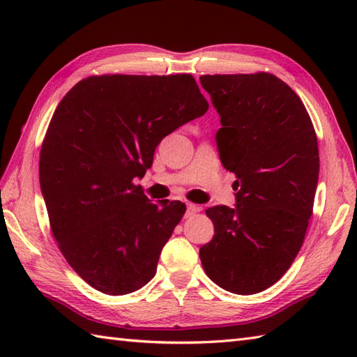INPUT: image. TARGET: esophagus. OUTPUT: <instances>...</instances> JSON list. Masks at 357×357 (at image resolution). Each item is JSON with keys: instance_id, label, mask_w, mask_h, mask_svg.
Segmentation results:
<instances>
[{"instance_id": "esophagus-1", "label": "esophagus", "mask_w": 357, "mask_h": 357, "mask_svg": "<svg viewBox=\"0 0 357 357\" xmlns=\"http://www.w3.org/2000/svg\"><path fill=\"white\" fill-rule=\"evenodd\" d=\"M198 211H201V207H199V206H196V204H187L185 218H190V216L198 213Z\"/></svg>"}]
</instances>
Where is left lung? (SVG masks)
<instances>
[{
  "mask_svg": "<svg viewBox=\"0 0 357 357\" xmlns=\"http://www.w3.org/2000/svg\"><path fill=\"white\" fill-rule=\"evenodd\" d=\"M221 116V162L236 174V206L206 213L215 236L199 257L207 276L236 294L264 291L299 253L319 178L314 127L301 98L270 73L202 75Z\"/></svg>",
  "mask_w": 357,
  "mask_h": 357,
  "instance_id": "1",
  "label": "left lung"
}]
</instances>
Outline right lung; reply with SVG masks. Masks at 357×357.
<instances>
[{
	"instance_id": "add662e5",
	"label": "right lung",
	"mask_w": 357,
	"mask_h": 357,
	"mask_svg": "<svg viewBox=\"0 0 357 357\" xmlns=\"http://www.w3.org/2000/svg\"><path fill=\"white\" fill-rule=\"evenodd\" d=\"M207 110L187 73L89 77L58 104L41 147V192L59 250L95 290L123 296L155 276L185 204L159 207L133 179L164 136Z\"/></svg>"
}]
</instances>
